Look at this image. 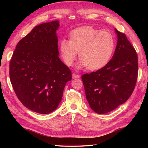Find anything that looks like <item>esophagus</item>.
I'll return each mask as SVG.
<instances>
[{"instance_id": "1", "label": "esophagus", "mask_w": 148, "mask_h": 148, "mask_svg": "<svg viewBox=\"0 0 148 148\" xmlns=\"http://www.w3.org/2000/svg\"><path fill=\"white\" fill-rule=\"evenodd\" d=\"M80 76L79 74H72V79L75 78H79Z\"/></svg>"}]
</instances>
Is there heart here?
<instances>
[{"instance_id": "heart-1", "label": "heart", "mask_w": 148, "mask_h": 148, "mask_svg": "<svg viewBox=\"0 0 148 148\" xmlns=\"http://www.w3.org/2000/svg\"><path fill=\"white\" fill-rule=\"evenodd\" d=\"M70 39H62L59 44L62 59L67 66L73 64L79 52L81 59L76 69L87 66L91 71H97L104 67L113 54L115 40L108 31L82 27L70 33Z\"/></svg>"}]
</instances>
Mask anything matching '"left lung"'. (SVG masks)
<instances>
[{
	"label": "left lung",
	"instance_id": "8db88e82",
	"mask_svg": "<svg viewBox=\"0 0 148 148\" xmlns=\"http://www.w3.org/2000/svg\"><path fill=\"white\" fill-rule=\"evenodd\" d=\"M117 42L112 59L102 69L82 76L89 106L104 114L131 97L136 86L138 65L136 52L125 34L115 29Z\"/></svg>",
	"mask_w": 148,
	"mask_h": 148
}]
</instances>
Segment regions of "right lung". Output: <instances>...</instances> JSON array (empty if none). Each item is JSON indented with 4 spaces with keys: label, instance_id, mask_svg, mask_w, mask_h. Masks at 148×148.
<instances>
[{
    "label": "right lung",
    "instance_id": "obj_1",
    "mask_svg": "<svg viewBox=\"0 0 148 148\" xmlns=\"http://www.w3.org/2000/svg\"><path fill=\"white\" fill-rule=\"evenodd\" d=\"M59 21L34 27L17 44L10 62V82L17 98L36 113L53 112L72 72L59 56Z\"/></svg>",
    "mask_w": 148,
    "mask_h": 148
}]
</instances>
